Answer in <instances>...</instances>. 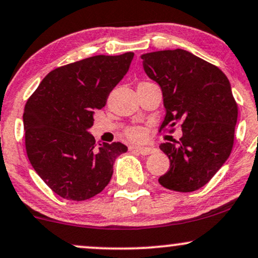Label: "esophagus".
<instances>
[{
	"label": "esophagus",
	"instance_id": "esophagus-1",
	"mask_svg": "<svg viewBox=\"0 0 258 258\" xmlns=\"http://www.w3.org/2000/svg\"><path fill=\"white\" fill-rule=\"evenodd\" d=\"M133 149H135V150L141 155H144V156L154 154L155 151H156V149L153 147H137V148H133Z\"/></svg>",
	"mask_w": 258,
	"mask_h": 258
}]
</instances>
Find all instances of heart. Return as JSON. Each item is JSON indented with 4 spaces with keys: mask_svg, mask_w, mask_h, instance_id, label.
<instances>
[{
    "mask_svg": "<svg viewBox=\"0 0 258 258\" xmlns=\"http://www.w3.org/2000/svg\"><path fill=\"white\" fill-rule=\"evenodd\" d=\"M125 136L132 142H141L145 138L147 132H145V130L143 128V127L132 126V127H128V128L126 130Z\"/></svg>",
    "mask_w": 258,
    "mask_h": 258,
    "instance_id": "obj_1",
    "label": "heart"
}]
</instances>
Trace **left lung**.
<instances>
[{"label": "left lung", "mask_w": 258, "mask_h": 258, "mask_svg": "<svg viewBox=\"0 0 258 258\" xmlns=\"http://www.w3.org/2000/svg\"><path fill=\"white\" fill-rule=\"evenodd\" d=\"M149 78L162 89L166 116L161 131H174L181 122L179 144L160 149L170 161L159 182L168 190L192 192L203 187L231 155L238 119L227 77L215 64L175 49L142 55Z\"/></svg>", "instance_id": "8db88e82"}]
</instances>
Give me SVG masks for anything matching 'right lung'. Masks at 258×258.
<instances>
[{
  "label": "right lung",
  "instance_id": "1",
  "mask_svg": "<svg viewBox=\"0 0 258 258\" xmlns=\"http://www.w3.org/2000/svg\"><path fill=\"white\" fill-rule=\"evenodd\" d=\"M133 52L96 55L52 70L24 109L25 147L33 169L51 191L68 201H85L109 184L122 143L97 147L88 132L128 71Z\"/></svg>",
  "mask_w": 258,
  "mask_h": 258
}]
</instances>
